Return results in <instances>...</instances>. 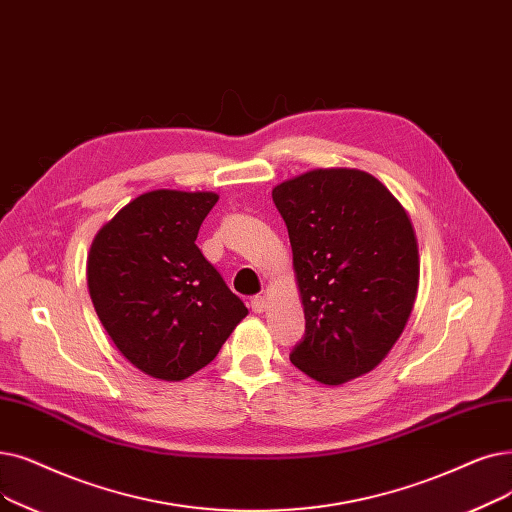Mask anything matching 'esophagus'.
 <instances>
[{
  "label": "esophagus",
  "mask_w": 512,
  "mask_h": 512,
  "mask_svg": "<svg viewBox=\"0 0 512 512\" xmlns=\"http://www.w3.org/2000/svg\"><path fill=\"white\" fill-rule=\"evenodd\" d=\"M249 307H251V311H255V314H261V311H265V307H268V303H265V297L255 295V297H251Z\"/></svg>",
  "instance_id": "34e87169"
}]
</instances>
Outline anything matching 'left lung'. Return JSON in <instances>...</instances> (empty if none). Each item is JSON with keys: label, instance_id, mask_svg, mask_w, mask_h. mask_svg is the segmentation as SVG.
<instances>
[{"label": "left lung", "instance_id": "left-lung-1", "mask_svg": "<svg viewBox=\"0 0 512 512\" xmlns=\"http://www.w3.org/2000/svg\"><path fill=\"white\" fill-rule=\"evenodd\" d=\"M293 247L305 335L291 362L324 385L370 372L402 335L418 288L412 221L366 171L314 169L274 188Z\"/></svg>", "mask_w": 512, "mask_h": 512}]
</instances>
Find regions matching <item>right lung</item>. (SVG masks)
<instances>
[{
    "label": "right lung",
    "mask_w": 512,
    "mask_h": 512,
    "mask_svg": "<svg viewBox=\"0 0 512 512\" xmlns=\"http://www.w3.org/2000/svg\"><path fill=\"white\" fill-rule=\"evenodd\" d=\"M213 192L152 190L94 238L87 286L125 358L161 381H182L215 360L249 314L196 247Z\"/></svg>",
    "instance_id": "1"
}]
</instances>
